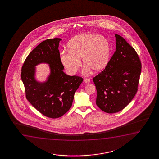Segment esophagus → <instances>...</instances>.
<instances>
[{"label": "esophagus", "instance_id": "1", "mask_svg": "<svg viewBox=\"0 0 159 159\" xmlns=\"http://www.w3.org/2000/svg\"><path fill=\"white\" fill-rule=\"evenodd\" d=\"M84 82H85V83H86V84H89V83H91L90 79L88 78L85 79H84Z\"/></svg>", "mask_w": 159, "mask_h": 159}]
</instances>
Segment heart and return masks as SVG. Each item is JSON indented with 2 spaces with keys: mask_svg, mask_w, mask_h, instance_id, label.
<instances>
[{
  "mask_svg": "<svg viewBox=\"0 0 159 159\" xmlns=\"http://www.w3.org/2000/svg\"><path fill=\"white\" fill-rule=\"evenodd\" d=\"M68 50L61 51L60 60L66 71L74 75L80 67V60L85 65L83 72L98 73L107 67L111 55V45L107 38L87 33L74 37L68 44Z\"/></svg>",
  "mask_w": 159,
  "mask_h": 159,
  "instance_id": "heart-1",
  "label": "heart"
}]
</instances>
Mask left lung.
Instances as JSON below:
<instances>
[{"instance_id":"1","label":"left lung","mask_w":159,"mask_h":159,"mask_svg":"<svg viewBox=\"0 0 159 159\" xmlns=\"http://www.w3.org/2000/svg\"><path fill=\"white\" fill-rule=\"evenodd\" d=\"M115 36V52L107 67L93 78L96 104L108 113L121 111L133 100L141 72V62L135 49L122 36Z\"/></svg>"}]
</instances>
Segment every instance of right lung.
<instances>
[{"instance_id": "obj_1", "label": "right lung", "mask_w": 159, "mask_h": 159, "mask_svg": "<svg viewBox=\"0 0 159 159\" xmlns=\"http://www.w3.org/2000/svg\"><path fill=\"white\" fill-rule=\"evenodd\" d=\"M61 39L42 42L29 54L22 66L21 78L26 98L40 113L51 118L60 117L72 107L74 94L83 82L78 76H70L63 72L58 49ZM49 65L50 74L46 82L35 78V66Z\"/></svg>"}]
</instances>
